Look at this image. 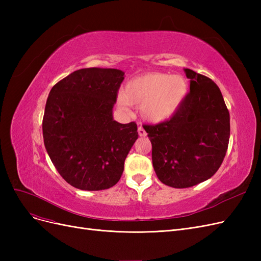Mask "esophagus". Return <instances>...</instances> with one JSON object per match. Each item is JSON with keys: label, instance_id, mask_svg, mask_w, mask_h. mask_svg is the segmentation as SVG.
Here are the masks:
<instances>
[{"label": "esophagus", "instance_id": "34e87169", "mask_svg": "<svg viewBox=\"0 0 261 261\" xmlns=\"http://www.w3.org/2000/svg\"><path fill=\"white\" fill-rule=\"evenodd\" d=\"M138 135L141 136V137H144V136L147 135V133H146V130L143 128V126H138Z\"/></svg>", "mask_w": 261, "mask_h": 261}]
</instances>
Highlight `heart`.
Returning a JSON list of instances; mask_svg holds the SVG:
<instances>
[{"mask_svg":"<svg viewBox=\"0 0 261 261\" xmlns=\"http://www.w3.org/2000/svg\"><path fill=\"white\" fill-rule=\"evenodd\" d=\"M187 91L188 85L184 77L146 73L125 85L117 102L123 110H127L129 105L140 107L141 116L146 121L160 123L176 112Z\"/></svg>","mask_w":261,"mask_h":261,"instance_id":"heart-1","label":"heart"}]
</instances>
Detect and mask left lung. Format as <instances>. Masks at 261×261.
Here are the masks:
<instances>
[{
    "label": "left lung",
    "instance_id": "1",
    "mask_svg": "<svg viewBox=\"0 0 261 261\" xmlns=\"http://www.w3.org/2000/svg\"><path fill=\"white\" fill-rule=\"evenodd\" d=\"M191 90L170 120L145 124L152 145V164L163 184L187 188L219 170L230 139V113L219 87L209 77L185 68Z\"/></svg>",
    "mask_w": 261,
    "mask_h": 261
}]
</instances>
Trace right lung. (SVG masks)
Here are the masks:
<instances>
[{"label": "right lung", "instance_id": "right-lung-1", "mask_svg": "<svg viewBox=\"0 0 261 261\" xmlns=\"http://www.w3.org/2000/svg\"><path fill=\"white\" fill-rule=\"evenodd\" d=\"M124 81L115 68H82L55 84L44 109V146L55 169L83 191L114 186L138 138L137 124L113 120L112 109Z\"/></svg>", "mask_w": 261, "mask_h": 261}]
</instances>
